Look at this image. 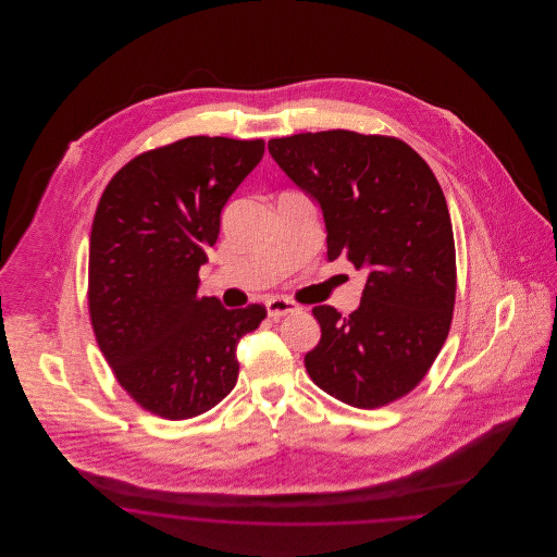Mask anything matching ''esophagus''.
I'll list each match as a JSON object with an SVG mask.
<instances>
[{"mask_svg":"<svg viewBox=\"0 0 557 557\" xmlns=\"http://www.w3.org/2000/svg\"><path fill=\"white\" fill-rule=\"evenodd\" d=\"M267 313H269V318H282V315H288V313H294V311H298V307L288 300V298H282V296H273V298H269L265 302Z\"/></svg>","mask_w":557,"mask_h":557,"instance_id":"obj_1","label":"esophagus"}]
</instances>
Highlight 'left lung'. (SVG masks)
Returning a JSON list of instances; mask_svg holds the SVG:
<instances>
[{
  "instance_id": "1",
  "label": "left lung",
  "mask_w": 557,
  "mask_h": 557,
  "mask_svg": "<svg viewBox=\"0 0 557 557\" xmlns=\"http://www.w3.org/2000/svg\"><path fill=\"white\" fill-rule=\"evenodd\" d=\"M269 154L319 205L327 261L368 273L348 318L313 309L311 380L359 409L405 397L445 345L455 305L453 227L434 173L400 139L345 129L277 137Z\"/></svg>"
}]
</instances>
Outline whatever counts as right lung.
<instances>
[{
	"mask_svg": "<svg viewBox=\"0 0 557 557\" xmlns=\"http://www.w3.org/2000/svg\"><path fill=\"white\" fill-rule=\"evenodd\" d=\"M263 139L186 137L139 154L108 184L89 238V318L129 397L164 420L212 409L238 382L239 338L263 305L198 296L221 211L261 162Z\"/></svg>",
	"mask_w": 557,
	"mask_h": 557,
	"instance_id": "obj_1",
	"label": "right lung"
}]
</instances>
